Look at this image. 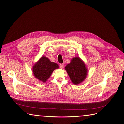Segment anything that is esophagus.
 <instances>
[{"mask_svg":"<svg viewBox=\"0 0 124 124\" xmlns=\"http://www.w3.org/2000/svg\"><path fill=\"white\" fill-rule=\"evenodd\" d=\"M60 67L61 68V69H62V68L64 67V64H63V63L60 64Z\"/></svg>","mask_w":124,"mask_h":124,"instance_id":"1","label":"esophagus"}]
</instances>
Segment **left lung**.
<instances>
[{"label":"left lung","mask_w":124,"mask_h":124,"mask_svg":"<svg viewBox=\"0 0 124 124\" xmlns=\"http://www.w3.org/2000/svg\"><path fill=\"white\" fill-rule=\"evenodd\" d=\"M65 69L72 82L75 85L82 82L87 75V69L85 64L78 57L73 58L70 63L67 64Z\"/></svg>","instance_id":"obj_1"}]
</instances>
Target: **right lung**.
I'll use <instances>...</instances> for the list:
<instances>
[{
	"instance_id": "obj_1",
	"label": "right lung",
	"mask_w": 124,
	"mask_h": 124,
	"mask_svg": "<svg viewBox=\"0 0 124 124\" xmlns=\"http://www.w3.org/2000/svg\"><path fill=\"white\" fill-rule=\"evenodd\" d=\"M59 68V65L52 62L47 57H41L33 67V73L36 78L45 82L51 76L53 71Z\"/></svg>"
}]
</instances>
